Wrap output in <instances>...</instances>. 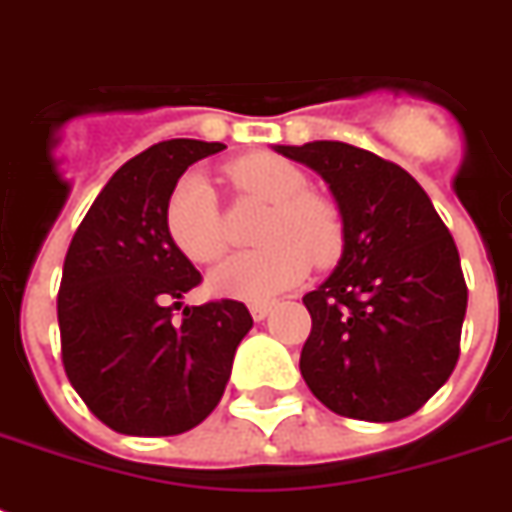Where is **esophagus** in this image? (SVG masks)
Here are the masks:
<instances>
[{"instance_id":"34e87169","label":"esophagus","mask_w":512,"mask_h":512,"mask_svg":"<svg viewBox=\"0 0 512 512\" xmlns=\"http://www.w3.org/2000/svg\"><path fill=\"white\" fill-rule=\"evenodd\" d=\"M273 311V303H252L249 305V313H252V319L255 321H263L268 319Z\"/></svg>"}]
</instances>
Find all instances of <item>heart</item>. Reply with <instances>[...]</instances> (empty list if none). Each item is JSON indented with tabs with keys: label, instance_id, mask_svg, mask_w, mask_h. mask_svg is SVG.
I'll return each mask as SVG.
<instances>
[{
	"label": "heart",
	"instance_id": "heart-1",
	"mask_svg": "<svg viewBox=\"0 0 512 512\" xmlns=\"http://www.w3.org/2000/svg\"><path fill=\"white\" fill-rule=\"evenodd\" d=\"M236 191L271 204L257 231L260 249L228 257L209 273L217 295L263 303L295 287L316 265L332 263L342 249V217L297 164L276 154H247L228 164ZM164 228L193 263H215L228 247L215 188L201 172H188L164 204Z\"/></svg>",
	"mask_w": 512,
	"mask_h": 512
}]
</instances>
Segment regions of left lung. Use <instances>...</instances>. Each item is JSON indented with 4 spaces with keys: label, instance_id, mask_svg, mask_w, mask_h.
<instances>
[{
    "label": "left lung",
    "instance_id": "left-lung-1",
    "mask_svg": "<svg viewBox=\"0 0 512 512\" xmlns=\"http://www.w3.org/2000/svg\"><path fill=\"white\" fill-rule=\"evenodd\" d=\"M276 151L319 172L342 217L340 263L303 297V380L342 417L404 420L460 358L468 287L452 233L422 185L372 151L340 140Z\"/></svg>",
    "mask_w": 512,
    "mask_h": 512
}]
</instances>
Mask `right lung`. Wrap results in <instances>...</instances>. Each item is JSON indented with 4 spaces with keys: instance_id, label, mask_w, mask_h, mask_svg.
Returning <instances> with one entry per match:
<instances>
[{
    "instance_id": "1",
    "label": "right lung",
    "mask_w": 512,
    "mask_h": 512,
    "mask_svg": "<svg viewBox=\"0 0 512 512\" xmlns=\"http://www.w3.org/2000/svg\"><path fill=\"white\" fill-rule=\"evenodd\" d=\"M223 143L175 138L114 172L63 263V366L90 412L124 436H177L220 404L252 316L236 300L172 310L201 281L164 228V204L193 162Z\"/></svg>"
}]
</instances>
